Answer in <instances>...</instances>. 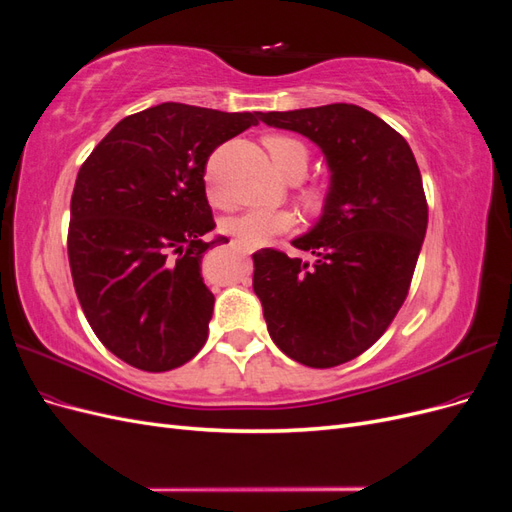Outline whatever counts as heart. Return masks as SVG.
I'll use <instances>...</instances> for the list:
<instances>
[{
    "instance_id": "b5f03b06",
    "label": "heart",
    "mask_w": 512,
    "mask_h": 512,
    "mask_svg": "<svg viewBox=\"0 0 512 512\" xmlns=\"http://www.w3.org/2000/svg\"><path fill=\"white\" fill-rule=\"evenodd\" d=\"M265 147L271 153V160L288 179H301L307 170L309 151L294 136L286 134H269L265 138ZM307 205L318 207L322 203V190L307 188L303 192ZM292 215L286 211H269V209H250L241 215H235L224 222V230L237 237L241 243L250 247H260L271 241L275 235H282L292 226Z\"/></svg>"
}]
</instances>
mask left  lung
<instances>
[{"label": "left lung", "mask_w": 512, "mask_h": 512, "mask_svg": "<svg viewBox=\"0 0 512 512\" xmlns=\"http://www.w3.org/2000/svg\"><path fill=\"white\" fill-rule=\"evenodd\" d=\"M316 143L331 183L320 220L292 239L314 260L267 247L254 292L269 335L307 367L348 363L374 346L408 297L427 232L421 170L406 138L356 104L262 113Z\"/></svg>", "instance_id": "8db88e82"}]
</instances>
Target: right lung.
Wrapping results in <instances>:
<instances>
[{"label": "right lung", "instance_id": "add662e5", "mask_svg": "<svg viewBox=\"0 0 512 512\" xmlns=\"http://www.w3.org/2000/svg\"><path fill=\"white\" fill-rule=\"evenodd\" d=\"M262 113L164 102L121 119L76 175L68 258L89 327L143 371L188 363L207 342L215 297L200 275L215 228L205 192L213 149Z\"/></svg>", "mask_w": 512, "mask_h": 512}]
</instances>
